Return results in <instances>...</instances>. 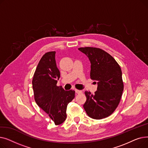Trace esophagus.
Returning <instances> with one entry per match:
<instances>
[{
    "mask_svg": "<svg viewBox=\"0 0 148 148\" xmlns=\"http://www.w3.org/2000/svg\"><path fill=\"white\" fill-rule=\"evenodd\" d=\"M75 93H77V94H81V93H82V91L80 90H78V89H75Z\"/></svg>",
    "mask_w": 148,
    "mask_h": 148,
    "instance_id": "esophagus-1",
    "label": "esophagus"
}]
</instances>
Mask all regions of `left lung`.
Returning <instances> with one entry per match:
<instances>
[{
    "mask_svg": "<svg viewBox=\"0 0 148 148\" xmlns=\"http://www.w3.org/2000/svg\"><path fill=\"white\" fill-rule=\"evenodd\" d=\"M79 50L86 54L90 62V79L98 82L95 94L85 91L87 99L83 107L92 119L107 118L117 108L122 95L121 68L110 54L102 49L86 47Z\"/></svg>",
    "mask_w": 148,
    "mask_h": 148,
    "instance_id": "8db88e82",
    "label": "left lung"
}]
</instances>
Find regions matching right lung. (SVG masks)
Here are the masks:
<instances>
[{"mask_svg": "<svg viewBox=\"0 0 148 148\" xmlns=\"http://www.w3.org/2000/svg\"><path fill=\"white\" fill-rule=\"evenodd\" d=\"M55 53L47 52L41 58L34 75L32 85L37 105L58 125L65 121L66 107L74 98L75 91L65 90L57 86L60 72L56 66Z\"/></svg>", "mask_w": 148, "mask_h": 148, "instance_id": "right-lung-1", "label": "right lung"}]
</instances>
